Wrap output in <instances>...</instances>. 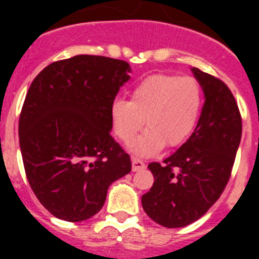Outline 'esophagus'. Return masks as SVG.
Here are the masks:
<instances>
[{
  "instance_id": "34e87169",
  "label": "esophagus",
  "mask_w": 259,
  "mask_h": 259,
  "mask_svg": "<svg viewBox=\"0 0 259 259\" xmlns=\"http://www.w3.org/2000/svg\"><path fill=\"white\" fill-rule=\"evenodd\" d=\"M132 169H133L134 172L145 169V162L137 157H132Z\"/></svg>"
}]
</instances>
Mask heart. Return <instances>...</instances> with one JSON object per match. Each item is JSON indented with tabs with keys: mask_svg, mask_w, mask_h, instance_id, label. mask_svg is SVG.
I'll use <instances>...</instances> for the list:
<instances>
[{
	"mask_svg": "<svg viewBox=\"0 0 259 259\" xmlns=\"http://www.w3.org/2000/svg\"><path fill=\"white\" fill-rule=\"evenodd\" d=\"M201 103L200 83L195 78L156 74L146 76L132 89L130 101L114 99L110 118L114 133L123 144L133 141L146 123L148 129L134 144V150L150 156L165 145H183L191 137Z\"/></svg>",
	"mask_w": 259,
	"mask_h": 259,
	"instance_id": "heart-1",
	"label": "heart"
}]
</instances>
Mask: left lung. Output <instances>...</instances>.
I'll return each mask as SVG.
<instances>
[{"label": "left lung", "instance_id": "8db88e82", "mask_svg": "<svg viewBox=\"0 0 259 259\" xmlns=\"http://www.w3.org/2000/svg\"><path fill=\"white\" fill-rule=\"evenodd\" d=\"M205 101L191 137L160 162H150L154 183L142 207L158 225L177 229L201 218L229 183L242 137V117L231 90L221 79L192 68Z\"/></svg>", "mask_w": 259, "mask_h": 259}]
</instances>
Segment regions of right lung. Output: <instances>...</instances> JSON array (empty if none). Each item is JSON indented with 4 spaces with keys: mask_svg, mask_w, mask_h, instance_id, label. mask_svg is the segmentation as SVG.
Masks as SVG:
<instances>
[{
    "mask_svg": "<svg viewBox=\"0 0 259 259\" xmlns=\"http://www.w3.org/2000/svg\"><path fill=\"white\" fill-rule=\"evenodd\" d=\"M129 71L123 60L78 55L51 63L26 93L18 122L26 179L59 219L94 217L110 184L132 170L110 134V107Z\"/></svg>",
    "mask_w": 259,
    "mask_h": 259,
    "instance_id": "1",
    "label": "right lung"
}]
</instances>
